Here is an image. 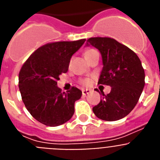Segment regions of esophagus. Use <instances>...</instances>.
<instances>
[{"label":"esophagus","mask_w":160,"mask_h":160,"mask_svg":"<svg viewBox=\"0 0 160 160\" xmlns=\"http://www.w3.org/2000/svg\"><path fill=\"white\" fill-rule=\"evenodd\" d=\"M89 92H91L90 89H82V93H83V95L88 94Z\"/></svg>","instance_id":"esophagus-1"}]
</instances>
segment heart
<instances>
[{"label":"heart","instance_id":"1","mask_svg":"<svg viewBox=\"0 0 160 160\" xmlns=\"http://www.w3.org/2000/svg\"><path fill=\"white\" fill-rule=\"evenodd\" d=\"M95 52H97L95 49H88V50L85 51V53H84V55H85V58L88 57V56H89V55H91L92 53H95ZM83 83H84V84H89V80L88 79H86V80H84V81H83Z\"/></svg>","mask_w":160,"mask_h":160}]
</instances>
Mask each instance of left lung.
I'll return each mask as SVG.
<instances>
[{"label":"left lung","mask_w":160,"mask_h":160,"mask_svg":"<svg viewBox=\"0 0 160 160\" xmlns=\"http://www.w3.org/2000/svg\"><path fill=\"white\" fill-rule=\"evenodd\" d=\"M86 46L95 47L102 55L103 68L98 84L111 87L107 95L102 92L100 102L93 107L97 117L115 121L132 111L145 85V72L138 55L125 45L109 37H92Z\"/></svg>","instance_id":"1"}]
</instances>
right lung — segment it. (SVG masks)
I'll list each match as a JSON object with an SVG mask.
<instances>
[{"label": "right lung", "mask_w": 160, "mask_h": 160, "mask_svg": "<svg viewBox=\"0 0 160 160\" xmlns=\"http://www.w3.org/2000/svg\"><path fill=\"white\" fill-rule=\"evenodd\" d=\"M85 39L76 41L49 43L28 58L18 75V87L24 105L40 123L50 127L63 124L75 112V102L82 92L72 87L62 92L57 81L69 68L72 55Z\"/></svg>", "instance_id": "right-lung-1"}]
</instances>
